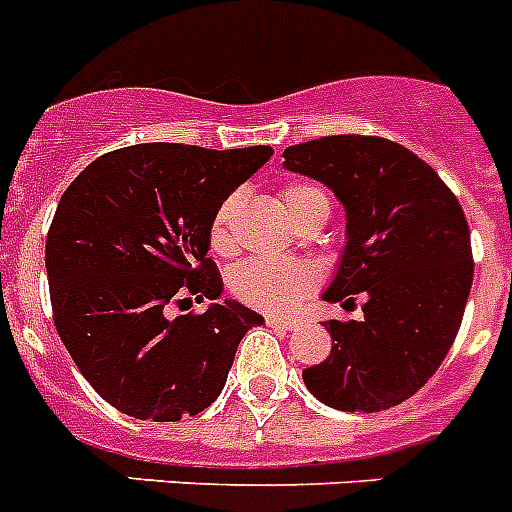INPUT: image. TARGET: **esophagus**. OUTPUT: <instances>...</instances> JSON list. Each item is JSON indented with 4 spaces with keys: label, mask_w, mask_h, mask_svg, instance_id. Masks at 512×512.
I'll list each match as a JSON object with an SVG mask.
<instances>
[{
    "label": "esophagus",
    "mask_w": 512,
    "mask_h": 512,
    "mask_svg": "<svg viewBox=\"0 0 512 512\" xmlns=\"http://www.w3.org/2000/svg\"><path fill=\"white\" fill-rule=\"evenodd\" d=\"M266 323H269V326H272V329H277V331H292V329H298V321H292V318L269 316V318H266Z\"/></svg>",
    "instance_id": "obj_1"
}]
</instances>
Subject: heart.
<instances>
[{"mask_svg": "<svg viewBox=\"0 0 512 512\" xmlns=\"http://www.w3.org/2000/svg\"><path fill=\"white\" fill-rule=\"evenodd\" d=\"M279 196L295 222H300L305 214L316 212V209H329V199L316 183H287ZM238 207L240 194H230L214 212L212 225H209V246L214 251L225 253L233 248V222ZM310 285H313V272L308 266L298 264V261L266 259V256L243 261L230 274V290L235 298L253 308L269 310V313H282L298 303L310 290Z\"/></svg>", "mask_w": 512, "mask_h": 512, "instance_id": "b5f03b06", "label": "heart"}]
</instances>
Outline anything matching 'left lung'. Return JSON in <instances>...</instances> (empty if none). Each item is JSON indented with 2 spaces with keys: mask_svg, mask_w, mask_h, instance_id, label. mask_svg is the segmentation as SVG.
I'll use <instances>...</instances> for the list:
<instances>
[{
  "mask_svg": "<svg viewBox=\"0 0 512 512\" xmlns=\"http://www.w3.org/2000/svg\"><path fill=\"white\" fill-rule=\"evenodd\" d=\"M285 168L329 186L347 243L326 303L365 295L362 321H326L331 355L303 370L308 391L342 412H381L430 381L464 318L474 259L464 209L425 160L383 137L292 144Z\"/></svg>",
  "mask_w": 512,
  "mask_h": 512,
  "instance_id": "1",
  "label": "left lung"
}]
</instances>
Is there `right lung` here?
<instances>
[{"mask_svg": "<svg viewBox=\"0 0 512 512\" xmlns=\"http://www.w3.org/2000/svg\"><path fill=\"white\" fill-rule=\"evenodd\" d=\"M272 155L266 144H131L93 160L61 196L46 235L56 331L119 412L152 422L204 412L240 339L264 323L235 300L214 303L222 279L207 251L217 207ZM189 294L213 305L170 319Z\"/></svg>", "mask_w": 512, "mask_h": 512, "instance_id": "right-lung-1", "label": "right lung"}]
</instances>
